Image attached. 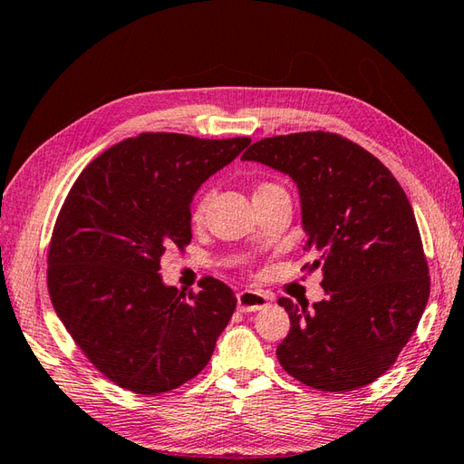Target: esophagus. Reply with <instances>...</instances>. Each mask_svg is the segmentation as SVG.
<instances>
[{"instance_id": "1", "label": "esophagus", "mask_w": 464, "mask_h": 464, "mask_svg": "<svg viewBox=\"0 0 464 464\" xmlns=\"http://www.w3.org/2000/svg\"><path fill=\"white\" fill-rule=\"evenodd\" d=\"M236 300H238L240 312H258V310H264V307L270 304V297L260 294V292H254V290L240 292L238 295H236Z\"/></svg>"}]
</instances>
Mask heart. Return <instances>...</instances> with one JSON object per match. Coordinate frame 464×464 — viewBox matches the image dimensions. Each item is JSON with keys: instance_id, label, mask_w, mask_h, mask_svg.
<instances>
[{"instance_id": "heart-1", "label": "heart", "mask_w": 464, "mask_h": 464, "mask_svg": "<svg viewBox=\"0 0 464 464\" xmlns=\"http://www.w3.org/2000/svg\"><path fill=\"white\" fill-rule=\"evenodd\" d=\"M277 188H280V187H277V184L262 182V184H258V187H256L254 197H258V194H264V192H270V190H277ZM206 206H208V197H200V198L197 200V204H194L192 214H190V218H192L194 224H202V222H204Z\"/></svg>"}]
</instances>
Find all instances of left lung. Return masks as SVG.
I'll list each match as a JSON object with an SVG mask.
<instances>
[{
    "instance_id": "8db88e82",
    "label": "left lung",
    "mask_w": 464,
    "mask_h": 464,
    "mask_svg": "<svg viewBox=\"0 0 464 464\" xmlns=\"http://www.w3.org/2000/svg\"><path fill=\"white\" fill-rule=\"evenodd\" d=\"M290 174L325 300L297 307L277 362L307 387L345 393L395 363L429 300V266L407 194L383 162L335 132L262 139L242 154Z\"/></svg>"
}]
</instances>
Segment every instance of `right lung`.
Wrapping results in <instances>:
<instances>
[{"instance_id": "add662e5", "label": "right lung", "mask_w": 464, "mask_h": 464, "mask_svg": "<svg viewBox=\"0 0 464 464\" xmlns=\"http://www.w3.org/2000/svg\"><path fill=\"white\" fill-rule=\"evenodd\" d=\"M248 145L140 132L89 162L71 187L49 244V295L81 352L119 387L167 393L210 362L234 292L206 276L184 294L159 270L164 252L190 244L194 192Z\"/></svg>"}]
</instances>
